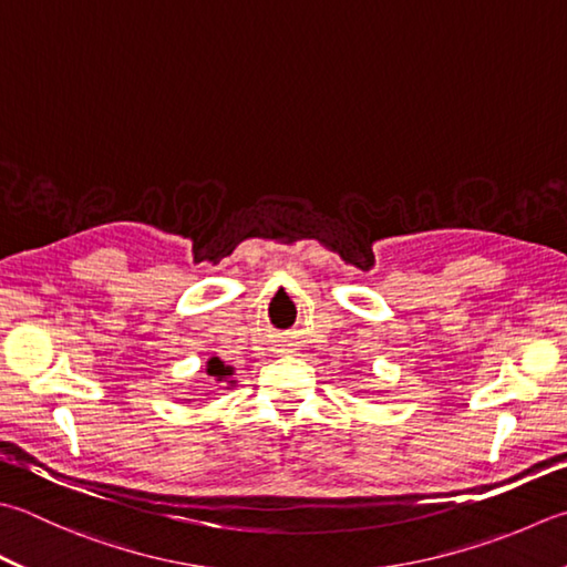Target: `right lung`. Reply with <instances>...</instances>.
Returning a JSON list of instances; mask_svg holds the SVG:
<instances>
[{
	"label": "right lung",
	"mask_w": 567,
	"mask_h": 567,
	"mask_svg": "<svg viewBox=\"0 0 567 567\" xmlns=\"http://www.w3.org/2000/svg\"><path fill=\"white\" fill-rule=\"evenodd\" d=\"M206 371H208V375H216V379H228V375L233 373L228 365H224V361L216 359V357L208 361V369Z\"/></svg>",
	"instance_id": "right-lung-1"
}]
</instances>
